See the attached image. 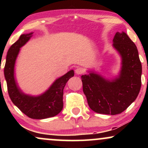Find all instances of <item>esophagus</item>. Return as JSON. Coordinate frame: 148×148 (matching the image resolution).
<instances>
[{
  "label": "esophagus",
  "mask_w": 148,
  "mask_h": 148,
  "mask_svg": "<svg viewBox=\"0 0 148 148\" xmlns=\"http://www.w3.org/2000/svg\"><path fill=\"white\" fill-rule=\"evenodd\" d=\"M75 72L76 74H82L84 72V69L82 68H80V67H78V68H76L75 69Z\"/></svg>",
  "instance_id": "esophagus-1"
}]
</instances>
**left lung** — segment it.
<instances>
[{
	"mask_svg": "<svg viewBox=\"0 0 148 148\" xmlns=\"http://www.w3.org/2000/svg\"><path fill=\"white\" fill-rule=\"evenodd\" d=\"M113 42L122 59L118 76L110 80L94 72L81 76L90 108L101 114L121 113L135 101L141 87L142 65L136 46L125 32H117Z\"/></svg>",
	"mask_w": 148,
	"mask_h": 148,
	"instance_id": "1",
	"label": "left lung"
}]
</instances>
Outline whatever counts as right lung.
<instances>
[{"instance_id": "add662e5", "label": "right lung", "mask_w": 148, "mask_h": 148, "mask_svg": "<svg viewBox=\"0 0 148 148\" xmlns=\"http://www.w3.org/2000/svg\"><path fill=\"white\" fill-rule=\"evenodd\" d=\"M33 33L23 34L10 47L6 56L4 68L8 91L13 103L22 113L32 119H45L56 116L63 108V89L68 80L74 76V70L60 76L53 83L47 91L38 96H32L23 92L14 76V67L20 49L27 43Z\"/></svg>"}]
</instances>
